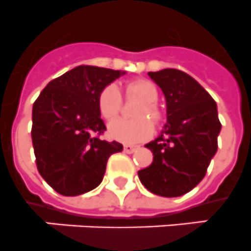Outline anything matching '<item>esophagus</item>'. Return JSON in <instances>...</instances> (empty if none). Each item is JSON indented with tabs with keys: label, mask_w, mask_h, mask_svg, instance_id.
I'll use <instances>...</instances> for the list:
<instances>
[{
	"label": "esophagus",
	"mask_w": 251,
	"mask_h": 251,
	"mask_svg": "<svg viewBox=\"0 0 251 251\" xmlns=\"http://www.w3.org/2000/svg\"><path fill=\"white\" fill-rule=\"evenodd\" d=\"M137 149H139V146H136V145H128V144L124 145V151L127 153H132L134 151H136Z\"/></svg>",
	"instance_id": "34e87169"
}]
</instances>
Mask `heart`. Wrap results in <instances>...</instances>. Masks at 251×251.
Masks as SVG:
<instances>
[{
  "mask_svg": "<svg viewBox=\"0 0 251 251\" xmlns=\"http://www.w3.org/2000/svg\"><path fill=\"white\" fill-rule=\"evenodd\" d=\"M126 98H135L141 100L136 107L135 120H116L110 124L109 135L111 139L125 144H136L151 136L153 131L152 123H159L161 119L160 110L155 101L159 98L156 86L145 78H136L128 81L125 85ZM121 94L115 85H107L100 91L98 96V109L101 117L107 121L115 120L121 111ZM151 119L148 121L146 119Z\"/></svg>",
  "mask_w": 251,
  "mask_h": 251,
  "instance_id": "1",
  "label": "heart"
}]
</instances>
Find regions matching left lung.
<instances>
[{
    "label": "left lung",
    "instance_id": "left-lung-1",
    "mask_svg": "<svg viewBox=\"0 0 251 251\" xmlns=\"http://www.w3.org/2000/svg\"><path fill=\"white\" fill-rule=\"evenodd\" d=\"M148 75L164 92L168 121L159 137L145 145L152 152V162L137 174L152 194L176 198L204 179L218 151V107L209 92L180 70L165 69Z\"/></svg>",
    "mask_w": 251,
    "mask_h": 251
}]
</instances>
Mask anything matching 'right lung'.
<instances>
[{"label":"right lung","mask_w":251,"mask_h":251,"mask_svg":"<svg viewBox=\"0 0 251 251\" xmlns=\"http://www.w3.org/2000/svg\"><path fill=\"white\" fill-rule=\"evenodd\" d=\"M124 74L81 65L50 81L33 103L31 136L37 170L61 195H81L98 187L109 157L123 151L120 142L99 137L106 126L98 96Z\"/></svg>","instance_id":"obj_1"}]
</instances>
